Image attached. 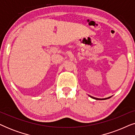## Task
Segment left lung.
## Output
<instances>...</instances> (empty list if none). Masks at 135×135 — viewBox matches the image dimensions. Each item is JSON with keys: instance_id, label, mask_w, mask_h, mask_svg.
Segmentation results:
<instances>
[{"instance_id": "1", "label": "left lung", "mask_w": 135, "mask_h": 135, "mask_svg": "<svg viewBox=\"0 0 135 135\" xmlns=\"http://www.w3.org/2000/svg\"><path fill=\"white\" fill-rule=\"evenodd\" d=\"M91 98H94V99H99V100H101V99H108V98H110V97H109V98H104V99H99V98H93V97H91Z\"/></svg>"}]
</instances>
